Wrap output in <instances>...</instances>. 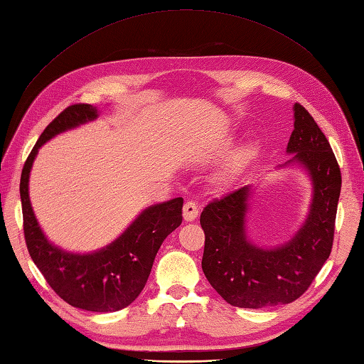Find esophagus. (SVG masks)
Wrapping results in <instances>:
<instances>
[{"label":"esophagus","mask_w":364,"mask_h":364,"mask_svg":"<svg viewBox=\"0 0 364 364\" xmlns=\"http://www.w3.org/2000/svg\"><path fill=\"white\" fill-rule=\"evenodd\" d=\"M199 215V208L194 200H188L183 205V218L185 222H193Z\"/></svg>","instance_id":"34e87169"}]
</instances>
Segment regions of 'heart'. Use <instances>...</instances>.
Returning <instances> with one entry per match:
<instances>
[{
    "mask_svg": "<svg viewBox=\"0 0 364 364\" xmlns=\"http://www.w3.org/2000/svg\"><path fill=\"white\" fill-rule=\"evenodd\" d=\"M225 153H228V144H223L222 147H218V150L214 153V155L223 156ZM257 155H258V146L253 144V142L241 146L238 150H235L234 155L230 156V159L225 165L220 179H222L223 183L234 182L247 170V167L253 162V159L257 158Z\"/></svg>",
    "mask_w": 364,
    "mask_h": 364,
    "instance_id": "b5f03b06",
    "label": "heart"
}]
</instances>
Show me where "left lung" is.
<instances>
[{"instance_id": "left-lung-1", "label": "left lung", "mask_w": 364, "mask_h": 364, "mask_svg": "<svg viewBox=\"0 0 364 364\" xmlns=\"http://www.w3.org/2000/svg\"><path fill=\"white\" fill-rule=\"evenodd\" d=\"M294 130L287 153L313 181V202L296 235L273 249L247 241L250 186L209 202L200 214L205 232L202 269L213 289L240 308L290 304L310 287L333 249L341 174L331 146L306 109L294 105ZM285 162V164H289Z\"/></svg>"}]
</instances>
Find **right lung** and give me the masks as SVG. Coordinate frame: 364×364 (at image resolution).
I'll return each instance as SVG.
<instances>
[{
	"instance_id": "1",
	"label": "right lung",
	"mask_w": 364,
	"mask_h": 364,
	"mask_svg": "<svg viewBox=\"0 0 364 364\" xmlns=\"http://www.w3.org/2000/svg\"><path fill=\"white\" fill-rule=\"evenodd\" d=\"M98 117L91 105H73L62 111L42 132L21 173L24 237L30 257L67 304L86 311L109 313L123 310L144 289L153 261L162 245L182 223V197L151 205L142 211L111 245L92 253H70L53 246L41 230L28 197V178L38 150L62 132Z\"/></svg>"
}]
</instances>
